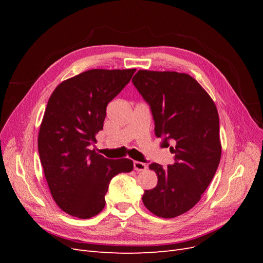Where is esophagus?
I'll return each mask as SVG.
<instances>
[{"mask_svg": "<svg viewBox=\"0 0 263 263\" xmlns=\"http://www.w3.org/2000/svg\"><path fill=\"white\" fill-rule=\"evenodd\" d=\"M134 169L136 171H144L147 169V165L144 162L140 161H134Z\"/></svg>", "mask_w": 263, "mask_h": 263, "instance_id": "34e87169", "label": "esophagus"}]
</instances>
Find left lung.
<instances>
[{
	"label": "left lung",
	"mask_w": 263,
	"mask_h": 263,
	"mask_svg": "<svg viewBox=\"0 0 263 263\" xmlns=\"http://www.w3.org/2000/svg\"><path fill=\"white\" fill-rule=\"evenodd\" d=\"M133 83L150 105L157 137L170 147L176 162L163 169L151 163L156 187L142 196L146 208L162 218L186 213L201 200L221 156L216 105L194 78L176 71L138 70Z\"/></svg>",
	"instance_id": "left-lung-1"
}]
</instances>
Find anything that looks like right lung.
Listing matches in <instances>:
<instances>
[{
	"instance_id": "add662e5",
	"label": "right lung",
	"mask_w": 263,
	"mask_h": 263,
	"mask_svg": "<svg viewBox=\"0 0 263 263\" xmlns=\"http://www.w3.org/2000/svg\"><path fill=\"white\" fill-rule=\"evenodd\" d=\"M136 69H92L62 81L48 100L38 133L39 158L51 196L78 218H91L105 206L109 181L130 172V159L104 158L95 149L106 106Z\"/></svg>"
}]
</instances>
